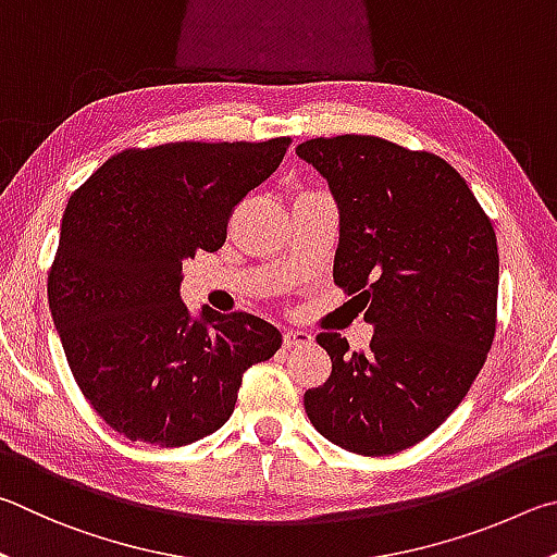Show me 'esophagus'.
<instances>
[{"label":"esophagus","instance_id":"1","mask_svg":"<svg viewBox=\"0 0 557 557\" xmlns=\"http://www.w3.org/2000/svg\"><path fill=\"white\" fill-rule=\"evenodd\" d=\"M313 343V337L308 333H300V330H284V347L294 349V347H304Z\"/></svg>","mask_w":557,"mask_h":557}]
</instances>
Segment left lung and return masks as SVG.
<instances>
[{
	"instance_id": "left-lung-1",
	"label": "left lung",
	"mask_w": 557,
	"mask_h": 557,
	"mask_svg": "<svg viewBox=\"0 0 557 557\" xmlns=\"http://www.w3.org/2000/svg\"><path fill=\"white\" fill-rule=\"evenodd\" d=\"M296 153L335 195V284L374 325L362 352H349L339 333L315 337L333 372L306 392V413L343 450L396 455L443 425L490 355L499 296L492 220L431 151L339 134L298 144Z\"/></svg>"
}]
</instances>
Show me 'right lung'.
<instances>
[{
	"mask_svg": "<svg viewBox=\"0 0 557 557\" xmlns=\"http://www.w3.org/2000/svg\"><path fill=\"white\" fill-rule=\"evenodd\" d=\"M269 141H171L107 159L65 205L48 306L95 413L134 443L183 447L224 425L242 374L281 333L249 313L190 320L183 261L218 251L244 195L284 161Z\"/></svg>",
	"mask_w": 557,
	"mask_h": 557,
	"instance_id": "right-lung-1",
	"label": "right lung"
}]
</instances>
